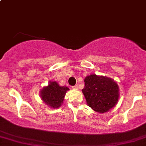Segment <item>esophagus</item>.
<instances>
[{"instance_id": "obj_1", "label": "esophagus", "mask_w": 146, "mask_h": 146, "mask_svg": "<svg viewBox=\"0 0 146 146\" xmlns=\"http://www.w3.org/2000/svg\"><path fill=\"white\" fill-rule=\"evenodd\" d=\"M72 88L74 89V90H77L78 89V86L77 85H75L72 86Z\"/></svg>"}]
</instances>
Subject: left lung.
Masks as SVG:
<instances>
[{"instance_id": "left-lung-1", "label": "left lung", "mask_w": 146, "mask_h": 146, "mask_svg": "<svg viewBox=\"0 0 146 146\" xmlns=\"http://www.w3.org/2000/svg\"><path fill=\"white\" fill-rule=\"evenodd\" d=\"M82 92L88 105L99 113H105L116 105L119 87L114 80L106 76L90 74L84 79Z\"/></svg>"}]
</instances>
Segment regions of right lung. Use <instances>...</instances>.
Wrapping results in <instances>:
<instances>
[{
	"instance_id": "obj_1",
	"label": "right lung",
	"mask_w": 146,
	"mask_h": 146,
	"mask_svg": "<svg viewBox=\"0 0 146 146\" xmlns=\"http://www.w3.org/2000/svg\"><path fill=\"white\" fill-rule=\"evenodd\" d=\"M66 86H60L56 81H50L47 86L40 90V97L42 101L49 107L57 109L61 106L67 90Z\"/></svg>"
}]
</instances>
